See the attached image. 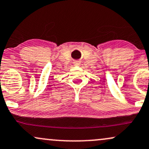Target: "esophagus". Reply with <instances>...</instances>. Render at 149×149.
Here are the masks:
<instances>
[{
    "instance_id": "34e87169",
    "label": "esophagus",
    "mask_w": 149,
    "mask_h": 149,
    "mask_svg": "<svg viewBox=\"0 0 149 149\" xmlns=\"http://www.w3.org/2000/svg\"><path fill=\"white\" fill-rule=\"evenodd\" d=\"M75 65H76V66L80 65V62H75Z\"/></svg>"
}]
</instances>
